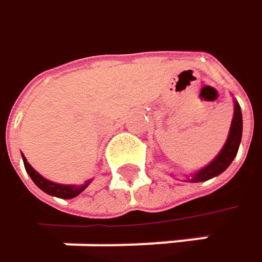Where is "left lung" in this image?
I'll return each instance as SVG.
<instances>
[{
    "label": "left lung",
    "instance_id": "left-lung-1",
    "mask_svg": "<svg viewBox=\"0 0 262 262\" xmlns=\"http://www.w3.org/2000/svg\"><path fill=\"white\" fill-rule=\"evenodd\" d=\"M242 132H243V118H242V109L237 102H234V118H232V124H231V130L228 135L226 144L224 145L222 151L217 155V157L207 165L204 169L198 171L193 177L192 181H207V180L213 179L216 176H219L221 172H224L226 168L231 165V162L234 160V157L238 151L240 147V141H242Z\"/></svg>",
    "mask_w": 262,
    "mask_h": 262
}]
</instances>
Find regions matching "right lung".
<instances>
[{"mask_svg": "<svg viewBox=\"0 0 262 262\" xmlns=\"http://www.w3.org/2000/svg\"><path fill=\"white\" fill-rule=\"evenodd\" d=\"M22 157H24V156H22ZM24 165H25V169H27L28 176L31 177V180L36 183L37 186H38L43 192H46V193H49V195H54V196H58V198H64V200H70V198L78 196L82 190H85V187H86L88 183H90V181H86L85 184H81V186H64V184H57V183H52V181H49V180L43 179L38 172H36V171L31 168V165L27 162L25 157H24Z\"/></svg>", "mask_w": 262, "mask_h": 262, "instance_id": "obj_1", "label": "right lung"}]
</instances>
